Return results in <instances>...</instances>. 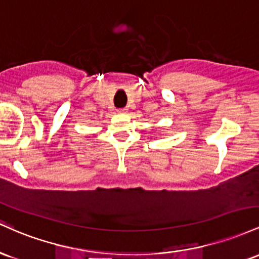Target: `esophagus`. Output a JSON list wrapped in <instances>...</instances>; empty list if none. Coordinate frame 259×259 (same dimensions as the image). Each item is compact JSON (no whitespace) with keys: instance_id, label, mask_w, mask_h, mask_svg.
I'll return each mask as SVG.
<instances>
[{"instance_id":"1","label":"esophagus","mask_w":259,"mask_h":259,"mask_svg":"<svg viewBox=\"0 0 259 259\" xmlns=\"http://www.w3.org/2000/svg\"><path fill=\"white\" fill-rule=\"evenodd\" d=\"M117 112H118V114H126L127 109H126V107H122V109H118L117 110Z\"/></svg>"}]
</instances>
